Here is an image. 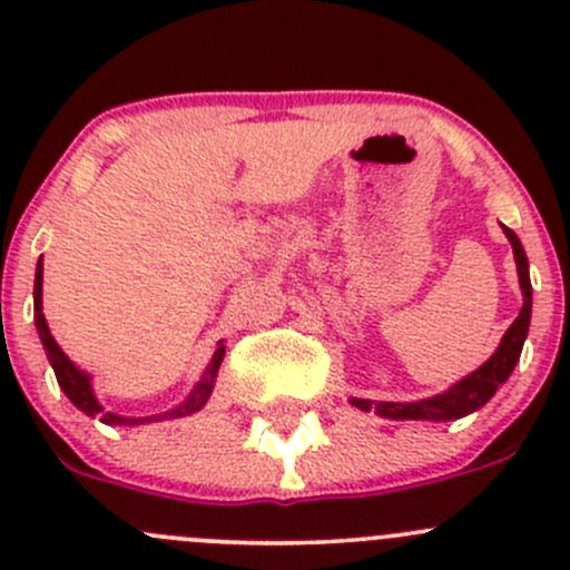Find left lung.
<instances>
[{
    "mask_svg": "<svg viewBox=\"0 0 570 570\" xmlns=\"http://www.w3.org/2000/svg\"><path fill=\"white\" fill-rule=\"evenodd\" d=\"M510 245H513L515 264H519V281L521 292H524V308L515 317L513 325L508 327V333L502 336V344L497 347V353L485 361L476 372H471L469 377H463L461 383L450 389V392L430 396V400L419 402H370V400H353L355 407L361 411H375L386 419H428V422H452V419H461L474 413L476 407L485 405L497 389L502 386L510 377L513 366L519 364L521 347H524L527 331H530V317H532V284H530V262H527V253L521 248V239L515 237V232L504 228Z\"/></svg>",
    "mask_w": 570,
    "mask_h": 570,
    "instance_id": "left-lung-1",
    "label": "left lung"
}]
</instances>
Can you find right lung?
I'll use <instances>...</instances> for the list:
<instances>
[{
	"label": "right lung",
	"mask_w": 570,
	"mask_h": 570,
	"mask_svg": "<svg viewBox=\"0 0 570 570\" xmlns=\"http://www.w3.org/2000/svg\"><path fill=\"white\" fill-rule=\"evenodd\" d=\"M40 284H43V264H38V273H36V325L40 333V342H43V347H46V355H49V361H51V370H55V375H57V383H60L62 392L68 394V400H71L79 411H85L88 416H99L105 424H129L131 428V424L157 422V419L189 416V413L200 411V407L206 405V400H209V394H212V386H215L217 370H220V361H223V355H226V347H223V344L217 347L209 370L204 372V377H200L198 386L193 389L189 400L184 402V405H178L176 411L165 413V416H154V419H124V416H115V413L101 411V405L96 402L94 392H90L88 375H85V372H79L77 366L66 358V353L60 350V344H57L55 336L49 333V325H46V317H43V306H40Z\"/></svg>",
	"instance_id": "right-lung-1"
}]
</instances>
